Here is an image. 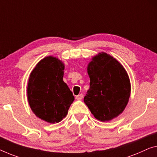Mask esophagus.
<instances>
[{
  "instance_id": "34e87169",
  "label": "esophagus",
  "mask_w": 157,
  "mask_h": 157,
  "mask_svg": "<svg viewBox=\"0 0 157 157\" xmlns=\"http://www.w3.org/2000/svg\"><path fill=\"white\" fill-rule=\"evenodd\" d=\"M82 98H83V95L82 94H78V96H76L75 99L77 100H81L82 99Z\"/></svg>"
}]
</instances>
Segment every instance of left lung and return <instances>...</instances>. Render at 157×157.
Here are the masks:
<instances>
[{
	"instance_id": "8db88e82",
	"label": "left lung",
	"mask_w": 157,
	"mask_h": 157,
	"mask_svg": "<svg viewBox=\"0 0 157 157\" xmlns=\"http://www.w3.org/2000/svg\"><path fill=\"white\" fill-rule=\"evenodd\" d=\"M90 87L84 98L95 118L102 122L113 120L123 113L131 92L129 76L113 56L101 52L87 65Z\"/></svg>"
}]
</instances>
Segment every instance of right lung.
<instances>
[{
	"mask_svg": "<svg viewBox=\"0 0 157 157\" xmlns=\"http://www.w3.org/2000/svg\"><path fill=\"white\" fill-rule=\"evenodd\" d=\"M64 69L62 60L49 56L41 59L29 75L27 100L30 108L36 117L49 123L61 121L75 100L63 80Z\"/></svg>",
	"mask_w": 157,
	"mask_h": 157,
	"instance_id": "right-lung-1",
	"label": "right lung"
}]
</instances>
